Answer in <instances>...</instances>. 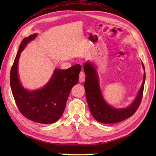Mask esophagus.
I'll return each instance as SVG.
<instances>
[{"mask_svg":"<svg viewBox=\"0 0 156 156\" xmlns=\"http://www.w3.org/2000/svg\"><path fill=\"white\" fill-rule=\"evenodd\" d=\"M85 80V74L84 72L81 71L80 72V74H79V82H83Z\"/></svg>","mask_w":156,"mask_h":156,"instance_id":"1","label":"esophagus"}]
</instances>
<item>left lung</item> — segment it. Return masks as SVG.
Here are the masks:
<instances>
[{"label":"left lung","mask_w":156,"mask_h":156,"mask_svg":"<svg viewBox=\"0 0 156 156\" xmlns=\"http://www.w3.org/2000/svg\"><path fill=\"white\" fill-rule=\"evenodd\" d=\"M145 71L144 65L142 63ZM86 74L84 88L88 107L93 117L102 123H116L125 120L133 115L140 106L144 88L145 73L144 75L143 83L136 98L129 107L123 108H115L108 105L102 97L99 86L97 72L92 63L87 62L84 65Z\"/></svg>","instance_id":"left-lung-1"}]
</instances>
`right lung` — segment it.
<instances>
[{"label": "right lung", "mask_w": 156, "mask_h": 156, "mask_svg": "<svg viewBox=\"0 0 156 156\" xmlns=\"http://www.w3.org/2000/svg\"><path fill=\"white\" fill-rule=\"evenodd\" d=\"M37 34L23 39L10 74L13 97L21 114L31 121L41 124L57 121L62 115L72 88L78 83L81 66L76 64L67 69H55L44 88L29 91L23 87L18 74V63L21 51Z\"/></svg>", "instance_id": "add662e5"}]
</instances>
